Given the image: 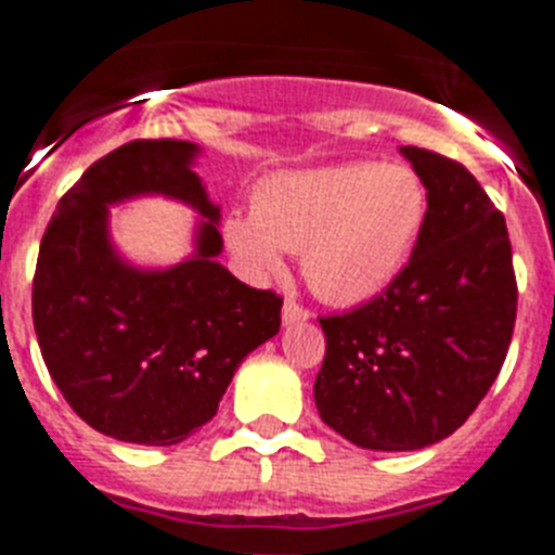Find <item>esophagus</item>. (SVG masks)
Segmentation results:
<instances>
[{
    "instance_id": "obj_1",
    "label": "esophagus",
    "mask_w": 555,
    "mask_h": 555,
    "mask_svg": "<svg viewBox=\"0 0 555 555\" xmlns=\"http://www.w3.org/2000/svg\"><path fill=\"white\" fill-rule=\"evenodd\" d=\"M310 317V310L305 305H299L296 299H285L282 305V322L285 324H296V322H305Z\"/></svg>"
}]
</instances>
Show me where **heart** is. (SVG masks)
Returning <instances> with one entry per match:
<instances>
[{
	"instance_id": "heart-1",
	"label": "heart",
	"mask_w": 555,
	"mask_h": 555,
	"mask_svg": "<svg viewBox=\"0 0 555 555\" xmlns=\"http://www.w3.org/2000/svg\"><path fill=\"white\" fill-rule=\"evenodd\" d=\"M427 214L418 176L402 165L353 162L285 170L256 184L254 210H233L224 238L245 273L273 276L285 250L319 299L356 305L404 268Z\"/></svg>"
}]
</instances>
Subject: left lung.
<instances>
[{
	"mask_svg": "<svg viewBox=\"0 0 555 555\" xmlns=\"http://www.w3.org/2000/svg\"><path fill=\"white\" fill-rule=\"evenodd\" d=\"M402 153L427 188L410 262L371 301L319 319V416L367 450L427 448L465 425L502 371L519 299L507 224L476 176Z\"/></svg>",
	"mask_w": 555,
	"mask_h": 555,
	"instance_id": "8db88e82",
	"label": "left lung"
}]
</instances>
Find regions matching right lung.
Instances as JSON below:
<instances>
[{
    "label": "right lung",
    "instance_id": "obj_1",
    "mask_svg": "<svg viewBox=\"0 0 555 555\" xmlns=\"http://www.w3.org/2000/svg\"><path fill=\"white\" fill-rule=\"evenodd\" d=\"M196 145L133 139L59 199L39 245L34 327L65 402L93 430L179 444L216 416L247 353L276 336L282 296L238 282L214 256L219 207L191 170ZM168 192L208 216L201 250L170 271L128 269L106 245V205Z\"/></svg>",
    "mask_w": 555,
    "mask_h": 555
}]
</instances>
